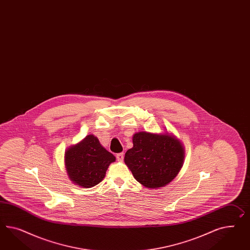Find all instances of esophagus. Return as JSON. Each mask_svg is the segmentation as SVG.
Instances as JSON below:
<instances>
[{
	"label": "esophagus",
	"mask_w": 250,
	"mask_h": 250,
	"mask_svg": "<svg viewBox=\"0 0 250 250\" xmlns=\"http://www.w3.org/2000/svg\"><path fill=\"white\" fill-rule=\"evenodd\" d=\"M116 159H117L118 161H123V160H124V153H118V154L116 155Z\"/></svg>",
	"instance_id": "esophagus-1"
}]
</instances>
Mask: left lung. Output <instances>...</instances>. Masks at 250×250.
I'll use <instances>...</instances> for the list:
<instances>
[{
    "mask_svg": "<svg viewBox=\"0 0 250 250\" xmlns=\"http://www.w3.org/2000/svg\"><path fill=\"white\" fill-rule=\"evenodd\" d=\"M133 144L125 153V162L143 186L162 188L177 176L182 167L184 148L176 138L139 132L133 136Z\"/></svg>",
    "mask_w": 250,
    "mask_h": 250,
    "instance_id": "1",
    "label": "left lung"
}]
</instances>
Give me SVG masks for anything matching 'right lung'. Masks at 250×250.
Returning a JSON list of instances; mask_svg holds the SVG:
<instances>
[{"mask_svg": "<svg viewBox=\"0 0 250 250\" xmlns=\"http://www.w3.org/2000/svg\"><path fill=\"white\" fill-rule=\"evenodd\" d=\"M115 157L100 145L97 137L89 135L65 152V166L73 182L92 188L101 182L109 165Z\"/></svg>", "mask_w": 250, "mask_h": 250, "instance_id": "right-lung-1", "label": "right lung"}]
</instances>
